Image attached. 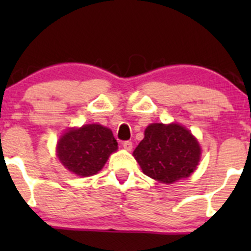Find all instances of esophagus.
Returning a JSON list of instances; mask_svg holds the SVG:
<instances>
[{
	"instance_id": "34e87169",
	"label": "esophagus",
	"mask_w": 251,
	"mask_h": 251,
	"mask_svg": "<svg viewBox=\"0 0 251 251\" xmlns=\"http://www.w3.org/2000/svg\"><path fill=\"white\" fill-rule=\"evenodd\" d=\"M123 147H124V149H126V151H131V149H132V142L125 141L123 143Z\"/></svg>"
}]
</instances>
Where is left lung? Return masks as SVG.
Masks as SVG:
<instances>
[{
	"mask_svg": "<svg viewBox=\"0 0 251 251\" xmlns=\"http://www.w3.org/2000/svg\"><path fill=\"white\" fill-rule=\"evenodd\" d=\"M133 156L144 175L169 184L191 176L201 159V147L183 126L151 124Z\"/></svg>",
	"mask_w": 251,
	"mask_h": 251,
	"instance_id": "left-lung-1",
	"label": "left lung"
}]
</instances>
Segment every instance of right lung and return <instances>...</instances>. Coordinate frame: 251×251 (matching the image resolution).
Instances as JSON below:
<instances>
[{
	"instance_id": "obj_1",
	"label": "right lung",
	"mask_w": 251,
	"mask_h": 251,
	"mask_svg": "<svg viewBox=\"0 0 251 251\" xmlns=\"http://www.w3.org/2000/svg\"><path fill=\"white\" fill-rule=\"evenodd\" d=\"M118 149L113 132L98 124L69 130L57 146L60 163L78 176H92L102 170L105 161Z\"/></svg>"
}]
</instances>
